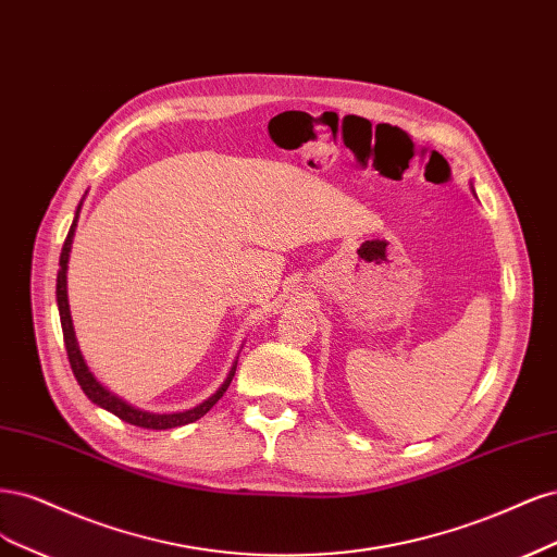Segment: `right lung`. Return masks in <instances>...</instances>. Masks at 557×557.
Wrapping results in <instances>:
<instances>
[{"instance_id": "obj_1", "label": "right lung", "mask_w": 557, "mask_h": 557, "mask_svg": "<svg viewBox=\"0 0 557 557\" xmlns=\"http://www.w3.org/2000/svg\"><path fill=\"white\" fill-rule=\"evenodd\" d=\"M83 203V201H81ZM78 212H81V206L76 210V220L74 224H71L69 233H66V240L62 245V255H60V271H58V308H60V321H62V333H64V347H66V356H69V363H71V370H74V376L78 380L81 388L85 396L92 400L95 405L103 407L106 411H111V414H115L117 419L127 421L132 425H138V428H148V430H169V428H177V425H187L196 419H201L203 414H208V411L212 409V405L218 403L231 380L233 374H236V366L238 361L231 366L228 370V376L224 380V384L218 388V393H212V396L208 400H203L201 405H196L187 411H175V414H152V411H146V409H138L134 405H129L127 400L117 398L115 393H111L109 388H106L103 384L97 382V376L89 372L85 358L81 354V347H78V339H76V333H74V324H71V312H69V298H66V263H69V252H71V243H74V233H76V222H78Z\"/></svg>"}]
</instances>
